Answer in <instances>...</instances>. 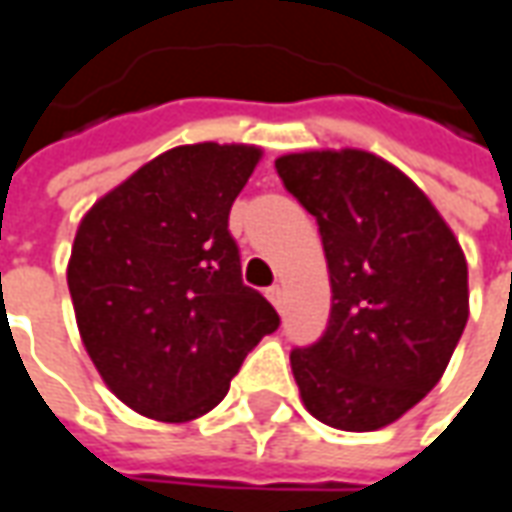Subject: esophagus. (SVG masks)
I'll list each match as a JSON object with an SVG mask.
<instances>
[{
    "label": "esophagus",
    "instance_id": "esophagus-1",
    "mask_svg": "<svg viewBox=\"0 0 512 512\" xmlns=\"http://www.w3.org/2000/svg\"><path fill=\"white\" fill-rule=\"evenodd\" d=\"M266 296H268V302L282 313V307H285V288H282V285H271V288L266 291Z\"/></svg>",
    "mask_w": 512,
    "mask_h": 512
}]
</instances>
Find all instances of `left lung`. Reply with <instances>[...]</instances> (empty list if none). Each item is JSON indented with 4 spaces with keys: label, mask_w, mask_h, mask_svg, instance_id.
Masks as SVG:
<instances>
[{
    "label": "left lung",
    "mask_w": 512,
    "mask_h": 512,
    "mask_svg": "<svg viewBox=\"0 0 512 512\" xmlns=\"http://www.w3.org/2000/svg\"><path fill=\"white\" fill-rule=\"evenodd\" d=\"M316 216L330 324L293 349L307 413L343 432L382 430L438 385L468 321V266L452 227L416 182L366 149L274 160Z\"/></svg>",
    "instance_id": "8db88e82"
}]
</instances>
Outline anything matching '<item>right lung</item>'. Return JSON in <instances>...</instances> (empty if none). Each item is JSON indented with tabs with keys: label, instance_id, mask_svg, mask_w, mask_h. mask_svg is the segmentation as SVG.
Instances as JSON below:
<instances>
[{
	"label": "right lung",
	"instance_id": "add662e5",
	"mask_svg": "<svg viewBox=\"0 0 512 512\" xmlns=\"http://www.w3.org/2000/svg\"><path fill=\"white\" fill-rule=\"evenodd\" d=\"M263 149L185 144L96 199L71 246V305L99 377L135 413L205 416L244 357L280 327L241 280L227 221Z\"/></svg>",
	"mask_w": 512,
	"mask_h": 512
}]
</instances>
